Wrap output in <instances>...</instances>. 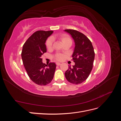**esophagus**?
Masks as SVG:
<instances>
[{
    "mask_svg": "<svg viewBox=\"0 0 121 121\" xmlns=\"http://www.w3.org/2000/svg\"><path fill=\"white\" fill-rule=\"evenodd\" d=\"M56 65H61V64L60 63H58V62H57V63H56Z\"/></svg>",
    "mask_w": 121,
    "mask_h": 121,
    "instance_id": "esophagus-1",
    "label": "esophagus"
}]
</instances>
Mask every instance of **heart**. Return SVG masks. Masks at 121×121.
I'll return each instance as SVG.
<instances>
[{"instance_id": "b5f03b06", "label": "heart", "mask_w": 121, "mask_h": 121, "mask_svg": "<svg viewBox=\"0 0 121 121\" xmlns=\"http://www.w3.org/2000/svg\"><path fill=\"white\" fill-rule=\"evenodd\" d=\"M60 38L62 40V41L64 43L68 41H72L71 38L69 37V36L65 35V34H63L60 36ZM52 42H53V39L52 38H49L48 39L46 40V43H45V45L47 49H50L52 48ZM56 60H60L63 59V56H62L60 54H56L54 56Z\"/></svg>"}]
</instances>
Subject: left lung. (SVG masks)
Instances as JSON below:
<instances>
[{
    "mask_svg": "<svg viewBox=\"0 0 121 121\" xmlns=\"http://www.w3.org/2000/svg\"><path fill=\"white\" fill-rule=\"evenodd\" d=\"M65 30L71 35L75 43L72 56L75 64L72 68L69 66L65 77L69 82L79 84L85 81L92 70L95 57L94 48L90 40L82 33L72 29Z\"/></svg>",
    "mask_w": 121,
    "mask_h": 121,
    "instance_id": "left-lung-1",
    "label": "left lung"
}]
</instances>
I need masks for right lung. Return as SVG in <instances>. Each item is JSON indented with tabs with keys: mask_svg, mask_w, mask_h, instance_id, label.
Masks as SVG:
<instances>
[{
	"mask_svg": "<svg viewBox=\"0 0 121 121\" xmlns=\"http://www.w3.org/2000/svg\"><path fill=\"white\" fill-rule=\"evenodd\" d=\"M53 31H37L34 32L23 47L21 56L25 68L32 81L39 85H46L53 78L56 65L42 63L41 56L46 52V40Z\"/></svg>",
	"mask_w": 121,
	"mask_h": 121,
	"instance_id": "add662e5",
	"label": "right lung"
}]
</instances>
